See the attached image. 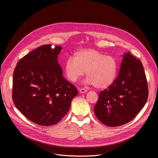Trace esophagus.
Here are the masks:
<instances>
[{
  "label": "esophagus",
  "mask_w": 158,
  "mask_h": 158,
  "mask_svg": "<svg viewBox=\"0 0 158 158\" xmlns=\"http://www.w3.org/2000/svg\"><path fill=\"white\" fill-rule=\"evenodd\" d=\"M79 92H80V93H87V91L85 89H80Z\"/></svg>",
  "instance_id": "1"
}]
</instances>
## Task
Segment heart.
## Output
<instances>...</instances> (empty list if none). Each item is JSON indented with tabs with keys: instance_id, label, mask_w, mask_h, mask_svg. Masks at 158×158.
Instances as JSON below:
<instances>
[{
	"instance_id": "heart-1",
	"label": "heart",
	"mask_w": 158,
	"mask_h": 158,
	"mask_svg": "<svg viewBox=\"0 0 158 158\" xmlns=\"http://www.w3.org/2000/svg\"><path fill=\"white\" fill-rule=\"evenodd\" d=\"M64 71L72 82L77 81L85 72L87 84L104 89L114 82L118 72V62L114 57L106 56L96 50H81L74 54V58L67 59Z\"/></svg>"
}]
</instances>
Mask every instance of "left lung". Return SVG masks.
I'll return each instance as SVG.
<instances>
[{
	"label": "left lung",
	"instance_id": "8db88e82",
	"mask_svg": "<svg viewBox=\"0 0 158 158\" xmlns=\"http://www.w3.org/2000/svg\"><path fill=\"white\" fill-rule=\"evenodd\" d=\"M119 74L107 89L100 92L94 111L97 118L109 127H117L132 120L144 106L148 88L141 62L129 52L122 55Z\"/></svg>",
	"mask_w": 158,
	"mask_h": 158
}]
</instances>
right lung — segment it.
Returning a JSON list of instances; mask_svg holds the SVG:
<instances>
[{
  "instance_id": "right-lung-1",
  "label": "right lung",
  "mask_w": 158,
  "mask_h": 158,
  "mask_svg": "<svg viewBox=\"0 0 158 158\" xmlns=\"http://www.w3.org/2000/svg\"><path fill=\"white\" fill-rule=\"evenodd\" d=\"M62 48L44 45L22 57L13 74L12 99L32 122L49 126L59 122L78 94L62 76L57 58Z\"/></svg>"
}]
</instances>
